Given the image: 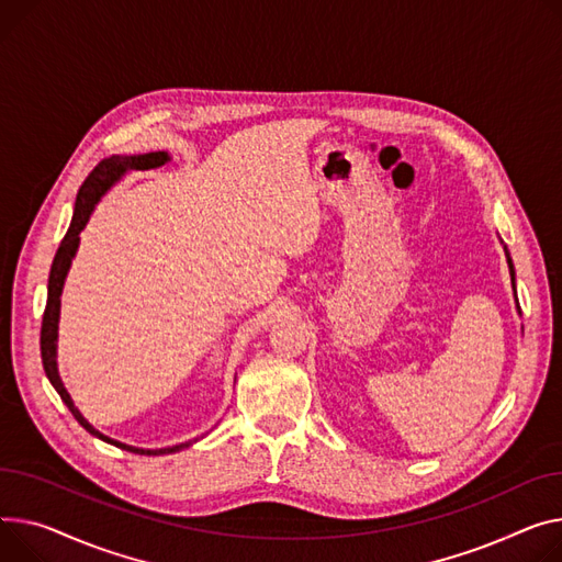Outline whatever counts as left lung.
Returning <instances> with one entry per match:
<instances>
[{
    "label": "left lung",
    "instance_id": "8db88e82",
    "mask_svg": "<svg viewBox=\"0 0 562 562\" xmlns=\"http://www.w3.org/2000/svg\"><path fill=\"white\" fill-rule=\"evenodd\" d=\"M502 246H504V252H506V261H508V271H510V284H513V297H515V307H517V314H521L519 312V303H517V291H515V267H513V259H510V252H508V248H506V244L502 241Z\"/></svg>",
    "mask_w": 562,
    "mask_h": 562
}]
</instances>
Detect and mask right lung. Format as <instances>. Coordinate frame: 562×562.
<instances>
[{
    "instance_id": "add662e5",
    "label": "right lung",
    "mask_w": 562,
    "mask_h": 562,
    "mask_svg": "<svg viewBox=\"0 0 562 562\" xmlns=\"http://www.w3.org/2000/svg\"><path fill=\"white\" fill-rule=\"evenodd\" d=\"M171 160V156L167 151H151V154H139V156H110L105 160H101L92 173L86 178V182L81 184L77 203H74V214H71V223L67 228V235L63 237L54 265L49 271V284H47V307H45V316H43V331H41V355H43V366L47 372V380L52 382V386L56 389V393L60 395V400L65 402V406L71 411V416L79 420V425L90 431L92 436L101 438L103 442H110L115 447H122L126 452L133 454H146V457H160V454H173L184 450V447L194 445L199 438L194 440H184L180 445H171V447H160V450H144V447H133L126 442H120L115 438H110L105 434H101L99 429H94L86 418L81 411L74 404L71 395L67 393L60 372H58V321H60V295H63V286H65V278L69 273L71 259L77 257L79 244H81V233L88 226V221L97 207V203L115 187L128 171H146V169H158L162 165H167ZM203 438V436H201Z\"/></svg>"
}]
</instances>
